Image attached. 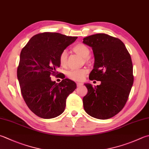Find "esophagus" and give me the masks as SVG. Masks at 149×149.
<instances>
[{"mask_svg": "<svg viewBox=\"0 0 149 149\" xmlns=\"http://www.w3.org/2000/svg\"><path fill=\"white\" fill-rule=\"evenodd\" d=\"M77 87H80V86H83V84L81 83V82H77Z\"/></svg>", "mask_w": 149, "mask_h": 149, "instance_id": "obj_1", "label": "esophagus"}]
</instances>
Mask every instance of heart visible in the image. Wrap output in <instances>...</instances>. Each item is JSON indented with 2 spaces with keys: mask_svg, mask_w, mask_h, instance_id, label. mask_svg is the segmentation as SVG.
<instances>
[{
  "mask_svg": "<svg viewBox=\"0 0 149 149\" xmlns=\"http://www.w3.org/2000/svg\"><path fill=\"white\" fill-rule=\"evenodd\" d=\"M73 50L77 53L78 54L80 55L84 58H88L90 54V50L88 47L82 43H79L73 47ZM67 52L66 50H63L60 55L59 60L61 66H65L67 64ZM88 72V70L86 69H77V70H71L68 72V77L72 80L80 81L82 80L86 74Z\"/></svg>",
  "mask_w": 149,
  "mask_h": 149,
  "instance_id": "obj_1",
  "label": "heart"
}]
</instances>
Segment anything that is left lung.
Listing matches in <instances>:
<instances>
[{
    "mask_svg": "<svg viewBox=\"0 0 149 149\" xmlns=\"http://www.w3.org/2000/svg\"><path fill=\"white\" fill-rule=\"evenodd\" d=\"M83 43L91 47L95 58L89 80L101 82L95 87L84 84L88 93L83 98L84 108L94 118L109 119L124 107L133 85L130 55L119 39L105 33L84 38Z\"/></svg>",
    "mask_w": 149,
    "mask_h": 149,
    "instance_id": "obj_1",
    "label": "left lung"
}]
</instances>
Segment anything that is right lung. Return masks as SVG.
I'll use <instances>...</instances> for the list:
<instances>
[{
	"mask_svg": "<svg viewBox=\"0 0 149 149\" xmlns=\"http://www.w3.org/2000/svg\"><path fill=\"white\" fill-rule=\"evenodd\" d=\"M77 39L44 32L33 36L21 50L17 68L21 93L28 107L38 117L52 119L60 116L67 97L77 88L76 83L68 78L57 84L50 78L60 66L61 52Z\"/></svg>",
	"mask_w": 149,
	"mask_h": 149,
	"instance_id": "right-lung-1",
	"label": "right lung"
}]
</instances>
